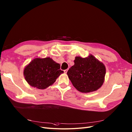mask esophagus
I'll use <instances>...</instances> for the list:
<instances>
[{
	"label": "esophagus",
	"mask_w": 132,
	"mask_h": 132,
	"mask_svg": "<svg viewBox=\"0 0 132 132\" xmlns=\"http://www.w3.org/2000/svg\"><path fill=\"white\" fill-rule=\"evenodd\" d=\"M67 70H68V69H65V70H64V73L66 74V73H67Z\"/></svg>",
	"instance_id": "1"
}]
</instances>
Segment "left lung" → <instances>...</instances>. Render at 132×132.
Listing matches in <instances>:
<instances>
[{"label": "left lung", "instance_id": "8db88e82", "mask_svg": "<svg viewBox=\"0 0 132 132\" xmlns=\"http://www.w3.org/2000/svg\"><path fill=\"white\" fill-rule=\"evenodd\" d=\"M75 64L67 74L73 86L81 93L97 90L105 80L106 68L104 64L92 55L86 58L77 56Z\"/></svg>", "mask_w": 132, "mask_h": 132}]
</instances>
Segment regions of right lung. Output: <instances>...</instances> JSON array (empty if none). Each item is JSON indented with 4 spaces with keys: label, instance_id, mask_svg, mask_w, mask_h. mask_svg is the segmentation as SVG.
I'll return each mask as SVG.
<instances>
[{
    "label": "right lung",
    "instance_id": "add662e5",
    "mask_svg": "<svg viewBox=\"0 0 132 132\" xmlns=\"http://www.w3.org/2000/svg\"><path fill=\"white\" fill-rule=\"evenodd\" d=\"M60 67L50 57L36 58L25 67L23 76L31 86L44 89L53 84L64 73Z\"/></svg>",
    "mask_w": 132,
    "mask_h": 132
}]
</instances>
